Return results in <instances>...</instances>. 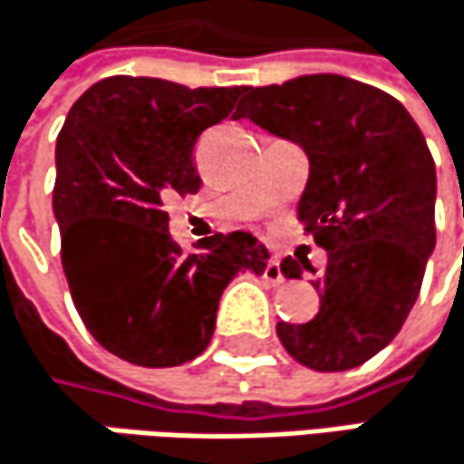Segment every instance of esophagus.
Here are the masks:
<instances>
[{
  "mask_svg": "<svg viewBox=\"0 0 464 464\" xmlns=\"http://www.w3.org/2000/svg\"><path fill=\"white\" fill-rule=\"evenodd\" d=\"M264 280H266V283H272V285H277V283H283V280H285V277H283V272H280V261L269 259V264L264 266Z\"/></svg>",
  "mask_w": 464,
  "mask_h": 464,
  "instance_id": "obj_1",
  "label": "esophagus"
}]
</instances>
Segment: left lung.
<instances>
[{"mask_svg":"<svg viewBox=\"0 0 464 464\" xmlns=\"http://www.w3.org/2000/svg\"><path fill=\"white\" fill-rule=\"evenodd\" d=\"M248 117L310 160L299 218L328 264L313 280L318 315L277 323L285 353L315 372H347L384 350L409 318L435 248V165L401 101L339 74L246 87ZM315 272L283 259L285 277Z\"/></svg>","mask_w":464,"mask_h":464,"instance_id":"1","label":"left lung"}]
</instances>
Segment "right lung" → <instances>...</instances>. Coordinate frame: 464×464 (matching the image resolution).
I'll return each instance as SVG.
<instances>
[{"label":"right lung","instance_id":"right-lung-1","mask_svg":"<svg viewBox=\"0 0 464 464\" xmlns=\"http://www.w3.org/2000/svg\"><path fill=\"white\" fill-rule=\"evenodd\" d=\"M243 92L106 77L58 133L53 216L72 299L95 342L128 363L168 369L198 358L232 277L264 275L269 254L251 232L184 251L162 210L170 195L200 189L195 144Z\"/></svg>","mask_w":464,"mask_h":464}]
</instances>
